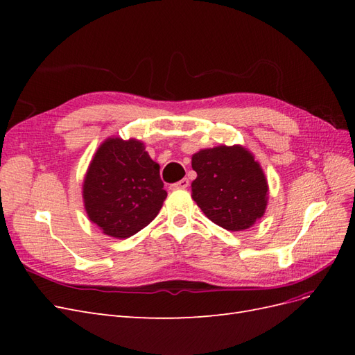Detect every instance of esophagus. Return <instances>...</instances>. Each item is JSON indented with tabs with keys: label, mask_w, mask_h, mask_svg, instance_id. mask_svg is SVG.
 <instances>
[{
	"label": "esophagus",
	"mask_w": 355,
	"mask_h": 355,
	"mask_svg": "<svg viewBox=\"0 0 355 355\" xmlns=\"http://www.w3.org/2000/svg\"><path fill=\"white\" fill-rule=\"evenodd\" d=\"M189 187V180L185 178V179H182V180H179V182H176V184H171L170 185V188L171 189H178V188H182V189H185V188H188Z\"/></svg>",
	"instance_id": "obj_1"
}]
</instances>
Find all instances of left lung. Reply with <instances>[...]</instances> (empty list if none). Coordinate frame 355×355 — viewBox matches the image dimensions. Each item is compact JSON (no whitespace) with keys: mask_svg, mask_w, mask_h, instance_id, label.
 I'll return each mask as SVG.
<instances>
[{"mask_svg":"<svg viewBox=\"0 0 355 355\" xmlns=\"http://www.w3.org/2000/svg\"><path fill=\"white\" fill-rule=\"evenodd\" d=\"M192 168L197 171L192 198L211 222L228 231H244L263 216L268 182L245 148L201 149L192 155Z\"/></svg>","mask_w":355,"mask_h":355,"instance_id":"obj_1","label":"left lung"}]
</instances>
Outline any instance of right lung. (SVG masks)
I'll list each match as a JSON object with an SVG mask.
<instances>
[{
    "instance_id": "add662e5",
    "label": "right lung",
    "mask_w": 355,
    "mask_h": 355,
    "mask_svg": "<svg viewBox=\"0 0 355 355\" xmlns=\"http://www.w3.org/2000/svg\"><path fill=\"white\" fill-rule=\"evenodd\" d=\"M166 197L159 166L136 139H106L83 184L89 219L114 239H128L144 230L155 219Z\"/></svg>"
}]
</instances>
